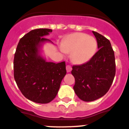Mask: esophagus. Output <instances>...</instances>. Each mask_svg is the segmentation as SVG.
Instances as JSON below:
<instances>
[{"label":"esophagus","mask_w":129,"mask_h":129,"mask_svg":"<svg viewBox=\"0 0 129 129\" xmlns=\"http://www.w3.org/2000/svg\"><path fill=\"white\" fill-rule=\"evenodd\" d=\"M72 70V67L70 65H67V72H70Z\"/></svg>","instance_id":"obj_1"}]
</instances>
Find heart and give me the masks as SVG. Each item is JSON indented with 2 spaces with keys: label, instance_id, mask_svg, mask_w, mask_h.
<instances>
[{
  "label": "heart",
  "instance_id": "heart-1",
  "mask_svg": "<svg viewBox=\"0 0 129 129\" xmlns=\"http://www.w3.org/2000/svg\"><path fill=\"white\" fill-rule=\"evenodd\" d=\"M62 51L72 53L74 62L81 64L88 62L96 52L98 44L94 37L83 33H75L68 35L62 43Z\"/></svg>",
  "mask_w": 129,
  "mask_h": 129
}]
</instances>
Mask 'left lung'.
Instances as JSON below:
<instances>
[{"label":"left lung","mask_w":129,"mask_h":129,"mask_svg":"<svg viewBox=\"0 0 129 129\" xmlns=\"http://www.w3.org/2000/svg\"><path fill=\"white\" fill-rule=\"evenodd\" d=\"M99 50L87 62L72 67L75 78L74 90L79 99L92 101L109 91L116 74L114 52L109 40L92 31Z\"/></svg>","instance_id":"left-lung-1"}]
</instances>
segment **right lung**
<instances>
[{"label":"right lung","instance_id":"add662e5","mask_svg":"<svg viewBox=\"0 0 129 129\" xmlns=\"http://www.w3.org/2000/svg\"><path fill=\"white\" fill-rule=\"evenodd\" d=\"M52 32L46 28L33 29L19 41L13 60L14 78L22 94L30 101L48 103L55 98L67 74L65 62H47L41 48L50 40L43 37Z\"/></svg>","mask_w":129,"mask_h":129}]
</instances>
